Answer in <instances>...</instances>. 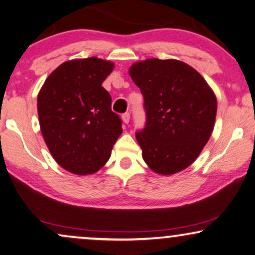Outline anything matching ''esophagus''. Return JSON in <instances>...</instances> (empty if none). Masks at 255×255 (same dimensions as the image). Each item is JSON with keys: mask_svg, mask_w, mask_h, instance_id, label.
<instances>
[{"mask_svg": "<svg viewBox=\"0 0 255 255\" xmlns=\"http://www.w3.org/2000/svg\"><path fill=\"white\" fill-rule=\"evenodd\" d=\"M129 119H130V114L128 113H125V114H122V121L125 122V124H128V122H129Z\"/></svg>", "mask_w": 255, "mask_h": 255, "instance_id": "esophagus-1", "label": "esophagus"}]
</instances>
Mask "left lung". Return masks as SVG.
Here are the masks:
<instances>
[{
  "label": "left lung",
  "instance_id": "obj_1",
  "mask_svg": "<svg viewBox=\"0 0 255 255\" xmlns=\"http://www.w3.org/2000/svg\"><path fill=\"white\" fill-rule=\"evenodd\" d=\"M147 115L135 134L152 171L172 175L188 168L208 143L215 126L217 99L204 78L176 59H147L130 66Z\"/></svg>",
  "mask_w": 255,
  "mask_h": 255
}]
</instances>
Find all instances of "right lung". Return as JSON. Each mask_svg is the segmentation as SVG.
<instances>
[{
    "label": "right lung",
    "instance_id": "obj_1",
    "mask_svg": "<svg viewBox=\"0 0 255 255\" xmlns=\"http://www.w3.org/2000/svg\"><path fill=\"white\" fill-rule=\"evenodd\" d=\"M113 69V63L97 57L69 60L46 78L37 97L44 141L56 162L72 174L103 168L122 133L121 119L101 86Z\"/></svg>",
    "mask_w": 255,
    "mask_h": 255
}]
</instances>
